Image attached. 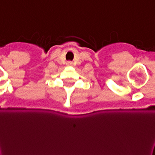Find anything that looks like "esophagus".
Returning a JSON list of instances; mask_svg holds the SVG:
<instances>
[{
	"instance_id": "34e87169",
	"label": "esophagus",
	"mask_w": 155,
	"mask_h": 155,
	"mask_svg": "<svg viewBox=\"0 0 155 155\" xmlns=\"http://www.w3.org/2000/svg\"><path fill=\"white\" fill-rule=\"evenodd\" d=\"M67 65L71 66L72 65V62H71V61H68V62H67Z\"/></svg>"
}]
</instances>
